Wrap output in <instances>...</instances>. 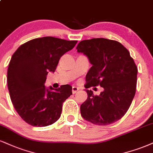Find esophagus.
<instances>
[{"label":"esophagus","instance_id":"esophagus-1","mask_svg":"<svg viewBox=\"0 0 153 153\" xmlns=\"http://www.w3.org/2000/svg\"><path fill=\"white\" fill-rule=\"evenodd\" d=\"M78 90H79L78 88L75 87V86H73V87L72 88V93H73V94H75V93H76L78 91Z\"/></svg>","mask_w":153,"mask_h":153}]
</instances>
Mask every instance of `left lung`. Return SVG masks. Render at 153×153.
<instances>
[{"mask_svg": "<svg viewBox=\"0 0 153 153\" xmlns=\"http://www.w3.org/2000/svg\"><path fill=\"white\" fill-rule=\"evenodd\" d=\"M76 49L92 65L85 77V88L98 85L103 88L96 96L85 89L88 98L80 105L81 116L98 126L119 120L135 94L137 68L129 51L119 42L102 38L82 40Z\"/></svg>", "mask_w": 153, "mask_h": 153, "instance_id": "8db88e82", "label": "left lung"}]
</instances>
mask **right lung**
<instances>
[{
    "label": "right lung",
    "mask_w": 153,
    "mask_h": 153,
    "mask_svg": "<svg viewBox=\"0 0 153 153\" xmlns=\"http://www.w3.org/2000/svg\"><path fill=\"white\" fill-rule=\"evenodd\" d=\"M77 42L54 37L36 38L21 45L12 56L7 74L10 100L18 115L30 126L45 127L60 118L72 87L64 85L54 89L45 87V82L60 57Z\"/></svg>",
    "instance_id": "obj_1"
}]
</instances>
